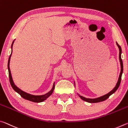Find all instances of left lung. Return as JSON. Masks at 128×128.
I'll return each mask as SVG.
<instances>
[{
	"instance_id": "1",
	"label": "left lung",
	"mask_w": 128,
	"mask_h": 128,
	"mask_svg": "<svg viewBox=\"0 0 128 128\" xmlns=\"http://www.w3.org/2000/svg\"><path fill=\"white\" fill-rule=\"evenodd\" d=\"M116 44H117V46H118V49H119V60H120V62L121 71H120V75H119V77H118V82H117L115 87H114L113 88V89H112L111 91V92L107 93V94L104 95H103V96H101L100 97H98V98H85V97H84L83 96H81V95H80V94H78L77 93V95H78V96L81 99H82L83 100L87 102H88V103L100 102H102V101L106 100V99H107V98H108V97H109L110 95L113 94L117 90H118V88L119 86H120V82H121V76H122V72H123V63H122V59H121V52H122V51H121V48L117 42H116ZM74 86H75V82H74Z\"/></svg>"
}]
</instances>
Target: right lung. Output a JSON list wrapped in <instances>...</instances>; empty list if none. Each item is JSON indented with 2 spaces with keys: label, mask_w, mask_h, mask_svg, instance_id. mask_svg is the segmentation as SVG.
Here are the masks:
<instances>
[{
  "label": "right lung",
  "mask_w": 128,
  "mask_h": 128,
  "mask_svg": "<svg viewBox=\"0 0 128 128\" xmlns=\"http://www.w3.org/2000/svg\"><path fill=\"white\" fill-rule=\"evenodd\" d=\"M14 40H15L14 41H13V42L12 43V45H11V48L12 49L13 44H14ZM12 52H11V54H10V56L9 59H8V73H9V77H10V85H11V86L12 87V88H14V90L15 91V92L18 93V94H20L21 96V97H22L24 99H26V100H28L29 101L33 102L40 103V102H42L44 101L45 100H46V99L48 98V97L50 96V95L52 94L54 88H55V82H54L52 88L51 90L49 91L48 92H47L46 94H45L44 95H32V94H29V93H28L26 92H24V91H22V90H21L20 88H19L14 84V81H13L11 73H10V57H11V56H12Z\"/></svg>",
  "instance_id": "add662e5"
}]
</instances>
